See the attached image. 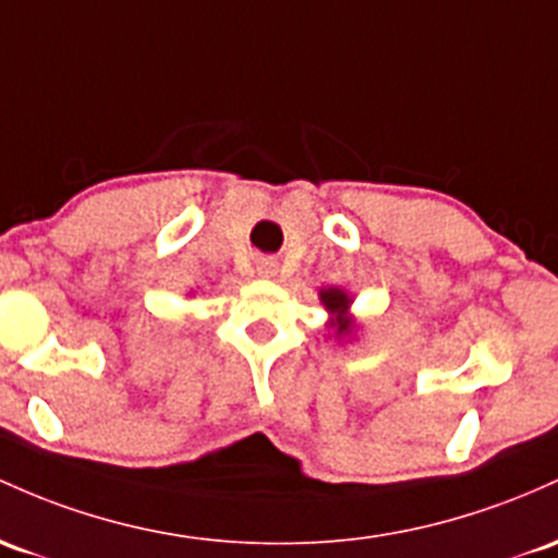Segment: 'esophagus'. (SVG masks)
<instances>
[{"instance_id": "1", "label": "esophagus", "mask_w": 558, "mask_h": 558, "mask_svg": "<svg viewBox=\"0 0 558 558\" xmlns=\"http://www.w3.org/2000/svg\"><path fill=\"white\" fill-rule=\"evenodd\" d=\"M256 272H259L262 278H272V275L278 272V259H275V256H262V259L256 262Z\"/></svg>"}]
</instances>
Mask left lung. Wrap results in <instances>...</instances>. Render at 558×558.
Here are the masks:
<instances>
[{"instance_id": "1", "label": "left lung", "mask_w": 558, "mask_h": 558, "mask_svg": "<svg viewBox=\"0 0 558 558\" xmlns=\"http://www.w3.org/2000/svg\"><path fill=\"white\" fill-rule=\"evenodd\" d=\"M323 304H326L330 312H336V315H339V320H336V326H339V333H347V330L352 328V323H349L347 315H344L347 307H349L347 293L339 291V289L323 291Z\"/></svg>"}]
</instances>
